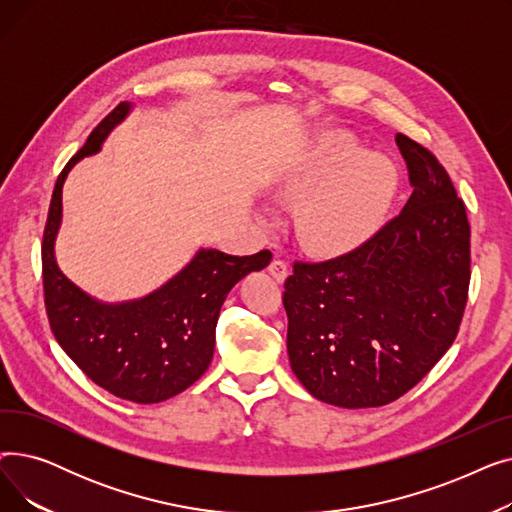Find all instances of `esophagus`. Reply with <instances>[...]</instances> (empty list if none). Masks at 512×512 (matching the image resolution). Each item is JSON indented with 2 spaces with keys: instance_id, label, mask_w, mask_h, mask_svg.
I'll list each match as a JSON object with an SVG mask.
<instances>
[{
  "instance_id": "1",
  "label": "esophagus",
  "mask_w": 512,
  "mask_h": 512,
  "mask_svg": "<svg viewBox=\"0 0 512 512\" xmlns=\"http://www.w3.org/2000/svg\"><path fill=\"white\" fill-rule=\"evenodd\" d=\"M267 270H270V274L274 276L276 282H284L286 276H288V263L284 259L276 257V259H272V263H270V267H267Z\"/></svg>"
}]
</instances>
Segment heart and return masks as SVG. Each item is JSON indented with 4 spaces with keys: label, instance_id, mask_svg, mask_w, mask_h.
Returning a JSON list of instances; mask_svg holds the SVG:
<instances>
[{
    "label": "heart",
    "instance_id": "b5f03b06",
    "mask_svg": "<svg viewBox=\"0 0 512 512\" xmlns=\"http://www.w3.org/2000/svg\"><path fill=\"white\" fill-rule=\"evenodd\" d=\"M398 186L392 161L365 153L348 132L330 130L282 182L286 197H300L294 213L303 245L334 253L367 238L386 215Z\"/></svg>",
    "mask_w": 512,
    "mask_h": 512
}]
</instances>
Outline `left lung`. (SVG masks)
I'll return each instance as SVG.
<instances>
[{"label": "left lung", "mask_w": 512, "mask_h": 512, "mask_svg": "<svg viewBox=\"0 0 512 512\" xmlns=\"http://www.w3.org/2000/svg\"><path fill=\"white\" fill-rule=\"evenodd\" d=\"M413 193L363 245L294 261L284 282L290 367L317 400L384 407L417 386L461 328L471 228L438 157L396 134Z\"/></svg>", "instance_id": "left-lung-1"}]
</instances>
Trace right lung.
<instances>
[{
    "instance_id": "obj_1",
    "label": "right lung",
    "mask_w": 512,
    "mask_h": 512,
    "mask_svg": "<svg viewBox=\"0 0 512 512\" xmlns=\"http://www.w3.org/2000/svg\"><path fill=\"white\" fill-rule=\"evenodd\" d=\"M130 103H118L60 172L43 232V292L53 336L87 378L110 394L151 405L193 386L213 359L215 326L232 286L270 263L272 253L236 257L201 249L184 270L149 297L105 305L72 284L56 263L53 240L62 222V186L70 168L101 149Z\"/></svg>"
}]
</instances>
